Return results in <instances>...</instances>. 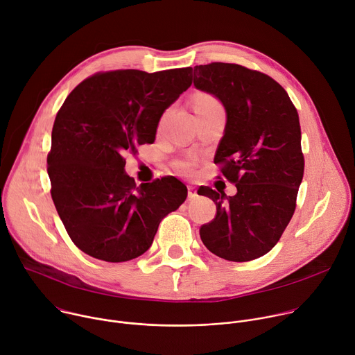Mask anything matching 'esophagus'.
<instances>
[{
  "mask_svg": "<svg viewBox=\"0 0 355 355\" xmlns=\"http://www.w3.org/2000/svg\"><path fill=\"white\" fill-rule=\"evenodd\" d=\"M198 196L196 193V188L193 185H188V198L189 199H195Z\"/></svg>",
  "mask_w": 355,
  "mask_h": 355,
  "instance_id": "esophagus-1",
  "label": "esophagus"
}]
</instances>
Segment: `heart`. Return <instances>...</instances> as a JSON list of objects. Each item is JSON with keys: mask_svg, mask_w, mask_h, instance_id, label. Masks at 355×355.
<instances>
[{"mask_svg": "<svg viewBox=\"0 0 355 355\" xmlns=\"http://www.w3.org/2000/svg\"><path fill=\"white\" fill-rule=\"evenodd\" d=\"M208 99H212V98H211V96H202V98H199L198 101H208ZM198 101H196V103H198ZM180 168H181L182 173L191 174V173H192V168H193V162H191V160L181 162V163H180Z\"/></svg>", "mask_w": 355, "mask_h": 355, "instance_id": "1", "label": "heart"}]
</instances>
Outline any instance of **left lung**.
<instances>
[{
    "mask_svg": "<svg viewBox=\"0 0 355 355\" xmlns=\"http://www.w3.org/2000/svg\"><path fill=\"white\" fill-rule=\"evenodd\" d=\"M193 85L225 107L215 164L237 188L233 196L198 189L216 204L200 240L227 261L256 260L278 243L295 212L305 167L297 111L275 80L239 64L195 66Z\"/></svg>",
    "mask_w": 355,
    "mask_h": 355,
    "instance_id": "8db88e82",
    "label": "left lung"
}]
</instances>
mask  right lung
I'll list each match as a JSON object with an SVG mask.
<instances>
[{
    "mask_svg": "<svg viewBox=\"0 0 355 355\" xmlns=\"http://www.w3.org/2000/svg\"><path fill=\"white\" fill-rule=\"evenodd\" d=\"M192 84V69L116 70L78 84L58 112L47 156L52 199L85 254L123 263L146 252L188 189L175 177L135 184L125 156L153 143L164 111Z\"/></svg>",
    "mask_w": 355,
    "mask_h": 355,
    "instance_id": "obj_1",
    "label": "right lung"
}]
</instances>
